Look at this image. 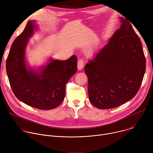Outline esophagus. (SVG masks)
<instances>
[{"label": "esophagus", "instance_id": "esophagus-1", "mask_svg": "<svg viewBox=\"0 0 153 153\" xmlns=\"http://www.w3.org/2000/svg\"><path fill=\"white\" fill-rule=\"evenodd\" d=\"M84 66V60L82 59H79L77 62V68L79 70H82Z\"/></svg>", "mask_w": 153, "mask_h": 153}]
</instances>
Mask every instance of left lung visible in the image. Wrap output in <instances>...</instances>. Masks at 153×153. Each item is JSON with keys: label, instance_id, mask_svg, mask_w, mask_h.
<instances>
[{"label": "left lung", "instance_id": "left-lung-1", "mask_svg": "<svg viewBox=\"0 0 153 153\" xmlns=\"http://www.w3.org/2000/svg\"><path fill=\"white\" fill-rule=\"evenodd\" d=\"M107 44L86 64L91 103L99 109L119 106L137 93L146 69L138 35L126 19Z\"/></svg>", "mask_w": 153, "mask_h": 153}]
</instances>
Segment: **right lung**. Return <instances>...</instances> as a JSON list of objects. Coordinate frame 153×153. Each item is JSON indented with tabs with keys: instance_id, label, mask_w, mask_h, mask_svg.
Instances as JSON below:
<instances>
[{
	"instance_id": "add662e5",
	"label": "right lung",
	"mask_w": 153,
	"mask_h": 153,
	"mask_svg": "<svg viewBox=\"0 0 153 153\" xmlns=\"http://www.w3.org/2000/svg\"><path fill=\"white\" fill-rule=\"evenodd\" d=\"M33 23L28 21L24 31L13 42L7 59V73L13 92L19 100L39 110H51L64 99L65 86L77 71V57L51 60L40 73L28 70L24 53L35 28Z\"/></svg>"
}]
</instances>
